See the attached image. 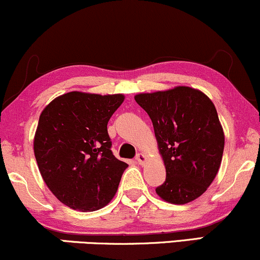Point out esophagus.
Here are the masks:
<instances>
[{
  "label": "esophagus",
  "mask_w": 260,
  "mask_h": 260,
  "mask_svg": "<svg viewBox=\"0 0 260 260\" xmlns=\"http://www.w3.org/2000/svg\"><path fill=\"white\" fill-rule=\"evenodd\" d=\"M146 159H147V157H146V154H143V153H139V154H137L136 161H137V163H139V164H141V166H142L143 163H145Z\"/></svg>",
  "instance_id": "esophagus-1"
}]
</instances>
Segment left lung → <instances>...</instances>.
I'll return each instance as SVG.
<instances>
[{"mask_svg": "<svg viewBox=\"0 0 260 260\" xmlns=\"http://www.w3.org/2000/svg\"><path fill=\"white\" fill-rule=\"evenodd\" d=\"M135 101L153 123L166 167V181L155 188L157 194L172 204L197 200L215 179L224 152V130L214 103L188 86L139 93Z\"/></svg>", "mask_w": 260, "mask_h": 260, "instance_id": "1", "label": "left lung"}]
</instances>
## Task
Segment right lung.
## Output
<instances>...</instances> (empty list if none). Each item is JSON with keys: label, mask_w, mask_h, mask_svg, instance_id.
<instances>
[{"label": "right lung", "mask_w": 260, "mask_h": 260, "mask_svg": "<svg viewBox=\"0 0 260 260\" xmlns=\"http://www.w3.org/2000/svg\"><path fill=\"white\" fill-rule=\"evenodd\" d=\"M121 93L72 91L45 107L34 137V153L45 184L58 201L94 212L115 196L125 161L111 151L107 124L124 102Z\"/></svg>", "instance_id": "1"}]
</instances>
